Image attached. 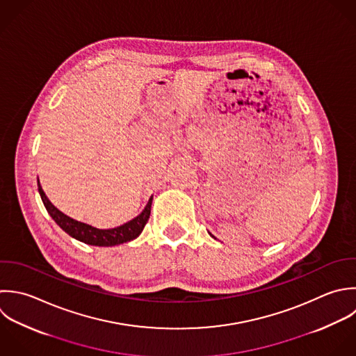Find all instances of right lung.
<instances>
[{"mask_svg":"<svg viewBox=\"0 0 356 356\" xmlns=\"http://www.w3.org/2000/svg\"><path fill=\"white\" fill-rule=\"evenodd\" d=\"M38 193L40 197L42 200V204L47 209V212L49 213V216L55 220V223L63 230L66 232L70 237L84 243V244H90V245H97V247H112V245H118V244H123L127 243L130 240H134L136 237L140 236V233L143 232L144 226L147 225L148 219H149V213H151V204H152V197L149 198L147 207L144 208V211L134 218L133 220L115 227V229H108V230H99L95 229L92 226H88L86 223L77 222L69 216H66L65 213H62L60 211H58L47 198V195L44 194L40 181H38Z\"/></svg>","mask_w":356,"mask_h":356,"instance_id":"right-lung-1","label":"right lung"}]
</instances>
